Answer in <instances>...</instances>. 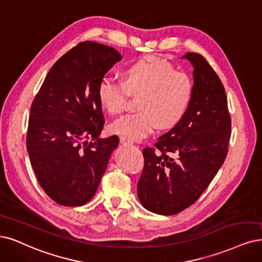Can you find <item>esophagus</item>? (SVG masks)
Returning <instances> with one entry per match:
<instances>
[{
	"label": "esophagus",
	"instance_id": "esophagus-1",
	"mask_svg": "<svg viewBox=\"0 0 262 262\" xmlns=\"http://www.w3.org/2000/svg\"><path fill=\"white\" fill-rule=\"evenodd\" d=\"M120 141H121V143L123 144V146H132L133 144V141L130 140V139H128V138H126V137H120Z\"/></svg>",
	"mask_w": 262,
	"mask_h": 262
}]
</instances>
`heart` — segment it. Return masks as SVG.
<instances>
[{
	"label": "heart",
	"instance_id": "1",
	"mask_svg": "<svg viewBox=\"0 0 262 262\" xmlns=\"http://www.w3.org/2000/svg\"><path fill=\"white\" fill-rule=\"evenodd\" d=\"M128 93L140 95V109L126 114L110 125V132L132 139L142 140L158 128L175 125L186 113L193 95L189 74L156 57H144L124 70V81L105 76L98 87V98L111 114L127 108Z\"/></svg>",
	"mask_w": 262,
	"mask_h": 262
}]
</instances>
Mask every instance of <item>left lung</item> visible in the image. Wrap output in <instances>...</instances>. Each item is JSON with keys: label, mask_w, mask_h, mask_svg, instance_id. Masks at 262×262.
<instances>
[{"label": "left lung", "mask_w": 262, "mask_h": 262, "mask_svg": "<svg viewBox=\"0 0 262 262\" xmlns=\"http://www.w3.org/2000/svg\"><path fill=\"white\" fill-rule=\"evenodd\" d=\"M193 67V95L180 121L142 150L144 166L137 185L141 205L170 216L186 209L206 190L224 164L231 136L225 87L205 58L182 56Z\"/></svg>", "instance_id": "obj_1"}]
</instances>
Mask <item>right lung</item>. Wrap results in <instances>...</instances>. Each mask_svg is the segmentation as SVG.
Returning a JSON list of instances; mask_svg holds the SVG:
<instances>
[{"label":"right lung","instance_id":"obj_1","mask_svg":"<svg viewBox=\"0 0 262 262\" xmlns=\"http://www.w3.org/2000/svg\"><path fill=\"white\" fill-rule=\"evenodd\" d=\"M121 54L85 41L56 61L32 102L27 150L40 186L63 206L91 201L108 167L118 136L101 138L98 87Z\"/></svg>","mask_w":262,"mask_h":262}]
</instances>
